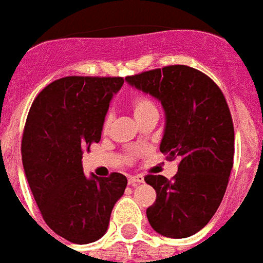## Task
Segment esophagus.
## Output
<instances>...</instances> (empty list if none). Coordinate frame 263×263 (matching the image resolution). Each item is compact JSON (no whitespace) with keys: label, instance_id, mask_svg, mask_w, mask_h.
<instances>
[{"label":"esophagus","instance_id":"1","mask_svg":"<svg viewBox=\"0 0 263 263\" xmlns=\"http://www.w3.org/2000/svg\"><path fill=\"white\" fill-rule=\"evenodd\" d=\"M144 177L142 175H136V176H129L128 177V184L129 185H136V184L143 183Z\"/></svg>","mask_w":263,"mask_h":263}]
</instances>
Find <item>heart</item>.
<instances>
[{
    "label": "heart",
    "instance_id": "1",
    "mask_svg": "<svg viewBox=\"0 0 263 263\" xmlns=\"http://www.w3.org/2000/svg\"><path fill=\"white\" fill-rule=\"evenodd\" d=\"M131 109L134 111V116H135V119H139L142 116L147 115L150 111H156L157 107L154 105L152 99L146 97V95H135V97H132L131 98ZM111 123V116L106 115L105 120H103L102 124V129L103 131H107L109 127H110Z\"/></svg>",
    "mask_w": 263,
    "mask_h": 263
}]
</instances>
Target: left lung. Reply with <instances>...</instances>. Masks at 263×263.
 <instances>
[{
    "mask_svg": "<svg viewBox=\"0 0 263 263\" xmlns=\"http://www.w3.org/2000/svg\"><path fill=\"white\" fill-rule=\"evenodd\" d=\"M125 80L160 99L166 116L160 150L166 160L179 158L171 180L144 177L157 192L146 210L148 222L166 237L191 236L212 220L232 171L235 131L227 99L208 75L187 65H168Z\"/></svg>",
    "mask_w": 263,
    "mask_h": 263,
    "instance_id": "8db88e82",
    "label": "left lung"
}]
</instances>
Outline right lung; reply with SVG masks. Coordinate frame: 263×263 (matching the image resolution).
I'll use <instances>...</instances> for the list:
<instances>
[{"label":"right lung","mask_w":263,"mask_h":263,"mask_svg":"<svg viewBox=\"0 0 263 263\" xmlns=\"http://www.w3.org/2000/svg\"><path fill=\"white\" fill-rule=\"evenodd\" d=\"M123 83L120 76L61 78L36 95L27 116L22 160L31 192L47 227L76 245L103 236L127 187L121 173L87 179L82 166Z\"/></svg>","instance_id":"1"}]
</instances>
